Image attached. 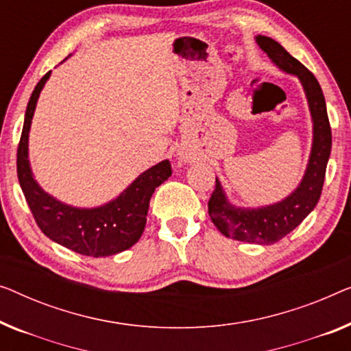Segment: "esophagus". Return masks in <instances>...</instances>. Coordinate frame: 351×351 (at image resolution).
Instances as JSON below:
<instances>
[{
	"label": "esophagus",
	"instance_id": "esophagus-1",
	"mask_svg": "<svg viewBox=\"0 0 351 351\" xmlns=\"http://www.w3.org/2000/svg\"><path fill=\"white\" fill-rule=\"evenodd\" d=\"M182 158H184V160L186 161L188 158H190V155H188V154H182Z\"/></svg>",
	"mask_w": 351,
	"mask_h": 351
}]
</instances>
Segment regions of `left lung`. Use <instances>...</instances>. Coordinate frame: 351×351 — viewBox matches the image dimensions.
I'll return each instance as SVG.
<instances>
[{
    "label": "left lung",
    "mask_w": 351,
    "mask_h": 351,
    "mask_svg": "<svg viewBox=\"0 0 351 351\" xmlns=\"http://www.w3.org/2000/svg\"><path fill=\"white\" fill-rule=\"evenodd\" d=\"M256 43L267 53V57L285 73L298 75L306 90L308 108L313 120V144L306 176L294 193L277 204L261 209H241L226 201L220 182L215 180V190L209 199V215L218 231L226 237L253 243H276L289 234L313 207L322 196L324 176L329 155H331L332 134L329 125L324 95L318 80L301 62L291 57L277 40L267 36H258Z\"/></svg>",
    "instance_id": "8db88e82"
}]
</instances>
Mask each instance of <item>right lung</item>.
I'll return each instance as SVG.
<instances>
[{"mask_svg":"<svg viewBox=\"0 0 351 351\" xmlns=\"http://www.w3.org/2000/svg\"><path fill=\"white\" fill-rule=\"evenodd\" d=\"M50 71L34 87L28 101L17 147V177L40 231L53 242L80 255L110 256L133 247L145 228L155 188L171 176V163L161 161L141 174L117 199L96 209H77L53 199L33 179L28 161V133L36 103Z\"/></svg>","mask_w":351,"mask_h":351,"instance_id":"1","label":"right lung"}]
</instances>
